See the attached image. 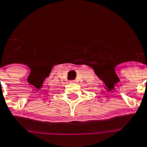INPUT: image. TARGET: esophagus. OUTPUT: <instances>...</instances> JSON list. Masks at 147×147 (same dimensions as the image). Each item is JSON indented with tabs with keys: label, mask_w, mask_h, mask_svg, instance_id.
Returning <instances> with one entry per match:
<instances>
[{
	"label": "esophagus",
	"mask_w": 147,
	"mask_h": 147,
	"mask_svg": "<svg viewBox=\"0 0 147 147\" xmlns=\"http://www.w3.org/2000/svg\"><path fill=\"white\" fill-rule=\"evenodd\" d=\"M70 82H71V83H74V82H75V81H71Z\"/></svg>",
	"instance_id": "34e87169"
}]
</instances>
